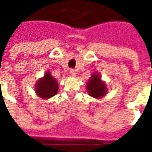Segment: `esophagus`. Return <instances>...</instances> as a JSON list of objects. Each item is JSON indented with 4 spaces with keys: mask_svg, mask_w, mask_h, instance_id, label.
Masks as SVG:
<instances>
[{
    "mask_svg": "<svg viewBox=\"0 0 152 152\" xmlns=\"http://www.w3.org/2000/svg\"><path fill=\"white\" fill-rule=\"evenodd\" d=\"M70 74H71V76H72V77H75V76H76V70L72 69L70 71Z\"/></svg>",
    "mask_w": 152,
    "mask_h": 152,
    "instance_id": "1",
    "label": "esophagus"
}]
</instances>
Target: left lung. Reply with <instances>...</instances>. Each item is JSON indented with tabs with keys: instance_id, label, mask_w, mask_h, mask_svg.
<instances>
[{
	"instance_id": "1",
	"label": "left lung",
	"mask_w": 152,
	"mask_h": 152,
	"mask_svg": "<svg viewBox=\"0 0 152 152\" xmlns=\"http://www.w3.org/2000/svg\"><path fill=\"white\" fill-rule=\"evenodd\" d=\"M86 90L89 96L96 99H103L108 92L107 86L102 80L100 74L97 72H93L86 84Z\"/></svg>"
}]
</instances>
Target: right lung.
Instances as JSON below:
<instances>
[{
	"label": "right lung",
	"instance_id": "right-lung-1",
	"mask_svg": "<svg viewBox=\"0 0 152 152\" xmlns=\"http://www.w3.org/2000/svg\"><path fill=\"white\" fill-rule=\"evenodd\" d=\"M58 84L56 78H54L48 70L44 76L37 80L35 83V93L40 99H49L58 92Z\"/></svg>",
	"mask_w": 152,
	"mask_h": 152
}]
</instances>
